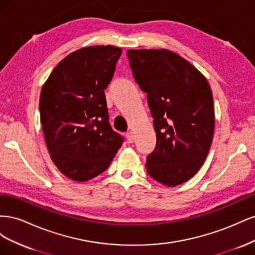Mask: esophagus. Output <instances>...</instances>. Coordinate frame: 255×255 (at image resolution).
<instances>
[{"instance_id": "esophagus-1", "label": "esophagus", "mask_w": 255, "mask_h": 255, "mask_svg": "<svg viewBox=\"0 0 255 255\" xmlns=\"http://www.w3.org/2000/svg\"><path fill=\"white\" fill-rule=\"evenodd\" d=\"M126 136H127V139H128V141L129 143L134 141V139H135V135H134V133L132 132V130H129V132H128V133L126 134Z\"/></svg>"}]
</instances>
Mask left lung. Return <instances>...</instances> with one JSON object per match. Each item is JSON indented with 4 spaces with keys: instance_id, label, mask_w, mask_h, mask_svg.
Here are the masks:
<instances>
[{
    "instance_id": "obj_1",
    "label": "left lung",
    "mask_w": 255,
    "mask_h": 255,
    "mask_svg": "<svg viewBox=\"0 0 255 255\" xmlns=\"http://www.w3.org/2000/svg\"><path fill=\"white\" fill-rule=\"evenodd\" d=\"M134 79L154 118L156 146L146 172L173 187L202 167L215 128L213 94L205 76L179 54L166 49L128 50Z\"/></svg>"
}]
</instances>
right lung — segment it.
Masks as SVG:
<instances>
[{
    "mask_svg": "<svg viewBox=\"0 0 255 255\" xmlns=\"http://www.w3.org/2000/svg\"><path fill=\"white\" fill-rule=\"evenodd\" d=\"M122 50L92 45L67 55L43 84L40 122L53 163L69 179L86 182L104 172L123 138L109 122L104 90Z\"/></svg>",
    "mask_w": 255,
    "mask_h": 255,
    "instance_id": "1",
    "label": "right lung"
}]
</instances>
